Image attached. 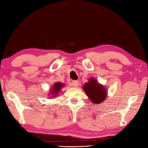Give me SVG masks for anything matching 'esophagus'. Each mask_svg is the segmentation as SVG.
Masks as SVG:
<instances>
[{"label":"esophagus","mask_w":148,"mask_h":148,"mask_svg":"<svg viewBox=\"0 0 148 148\" xmlns=\"http://www.w3.org/2000/svg\"><path fill=\"white\" fill-rule=\"evenodd\" d=\"M78 85V82L77 80H75L72 82V85H73L74 87H77Z\"/></svg>","instance_id":"esophagus-1"}]
</instances>
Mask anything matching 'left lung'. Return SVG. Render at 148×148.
Wrapping results in <instances>:
<instances>
[{"label":"left lung","instance_id":"8db88e82","mask_svg":"<svg viewBox=\"0 0 148 148\" xmlns=\"http://www.w3.org/2000/svg\"><path fill=\"white\" fill-rule=\"evenodd\" d=\"M82 88L93 104L103 103L107 97V89L95 78H90Z\"/></svg>","mask_w":148,"mask_h":148}]
</instances>
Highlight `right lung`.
Wrapping results in <instances>:
<instances>
[{
  "label": "right lung",
  "instance_id": "obj_1",
  "mask_svg": "<svg viewBox=\"0 0 148 148\" xmlns=\"http://www.w3.org/2000/svg\"><path fill=\"white\" fill-rule=\"evenodd\" d=\"M64 86V84L62 82H56L52 86V88L50 89V91L48 94L49 97H52L51 98H54V97H56V96L58 95L59 92L61 91L62 88Z\"/></svg>",
  "mask_w": 148,
  "mask_h": 148
}]
</instances>
